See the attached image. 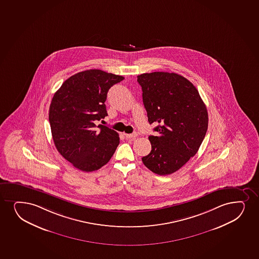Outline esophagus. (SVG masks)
Returning <instances> with one entry per match:
<instances>
[{
	"label": "esophagus",
	"mask_w": 259,
	"mask_h": 259,
	"mask_svg": "<svg viewBox=\"0 0 259 259\" xmlns=\"http://www.w3.org/2000/svg\"><path fill=\"white\" fill-rule=\"evenodd\" d=\"M125 138L127 139V140H134L135 138L137 137V134H125Z\"/></svg>",
	"instance_id": "1"
}]
</instances>
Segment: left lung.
<instances>
[{
    "instance_id": "left-lung-1",
    "label": "left lung",
    "mask_w": 259,
    "mask_h": 259,
    "mask_svg": "<svg viewBox=\"0 0 259 259\" xmlns=\"http://www.w3.org/2000/svg\"><path fill=\"white\" fill-rule=\"evenodd\" d=\"M150 124L158 136H149L152 150L142 158L152 172L168 175L180 170L197 153L208 128L204 101L192 82L175 73L138 75Z\"/></svg>"
}]
</instances>
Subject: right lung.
Returning <instances> with one entry per match:
<instances>
[{
	"label": "right lung",
	"mask_w": 259,
	"mask_h": 259,
	"mask_svg": "<svg viewBox=\"0 0 259 259\" xmlns=\"http://www.w3.org/2000/svg\"><path fill=\"white\" fill-rule=\"evenodd\" d=\"M124 77L90 69L66 79L49 107L55 147L63 158L83 171H93L109 161L119 137L117 132L95 123L107 116V93Z\"/></svg>",
	"instance_id": "add662e5"
}]
</instances>
